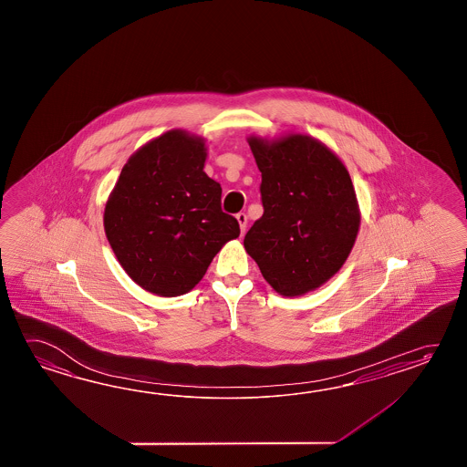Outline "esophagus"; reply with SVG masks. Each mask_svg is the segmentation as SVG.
<instances>
[{
	"label": "esophagus",
	"instance_id": "esophagus-1",
	"mask_svg": "<svg viewBox=\"0 0 467 467\" xmlns=\"http://www.w3.org/2000/svg\"><path fill=\"white\" fill-rule=\"evenodd\" d=\"M237 222L238 225H240V232L242 234H245V230H247V215L244 213V212H240V213H237Z\"/></svg>",
	"mask_w": 467,
	"mask_h": 467
}]
</instances>
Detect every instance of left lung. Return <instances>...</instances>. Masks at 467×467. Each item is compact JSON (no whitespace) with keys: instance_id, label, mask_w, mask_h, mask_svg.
Masks as SVG:
<instances>
[{"instance_id":"left-lung-1","label":"left lung","mask_w":467,"mask_h":467,"mask_svg":"<svg viewBox=\"0 0 467 467\" xmlns=\"http://www.w3.org/2000/svg\"><path fill=\"white\" fill-rule=\"evenodd\" d=\"M262 171L264 215L244 238L248 255L280 296L296 297L327 282L358 237L356 190L344 163L317 140L250 137Z\"/></svg>"}]
</instances>
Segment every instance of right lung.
I'll use <instances>...</instances> for the list:
<instances>
[{"label": "right lung", "instance_id": "right-lung-1", "mask_svg": "<svg viewBox=\"0 0 467 467\" xmlns=\"http://www.w3.org/2000/svg\"><path fill=\"white\" fill-rule=\"evenodd\" d=\"M205 159L203 140L167 131L130 157L105 207V234L121 267L161 297L190 292L240 235Z\"/></svg>", "mask_w": 467, "mask_h": 467}]
</instances>
